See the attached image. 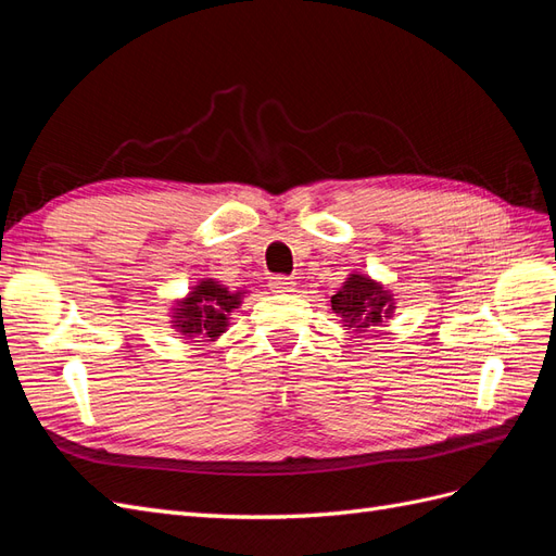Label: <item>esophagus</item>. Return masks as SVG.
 I'll return each mask as SVG.
<instances>
[{
    "mask_svg": "<svg viewBox=\"0 0 556 556\" xmlns=\"http://www.w3.org/2000/svg\"><path fill=\"white\" fill-rule=\"evenodd\" d=\"M274 292H292L294 290V278L290 276H274L271 278Z\"/></svg>",
    "mask_w": 556,
    "mask_h": 556,
    "instance_id": "obj_1",
    "label": "esophagus"
}]
</instances>
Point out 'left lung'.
Instances as JSON below:
<instances>
[{"label":"left lung","mask_w":556,"mask_h":556,"mask_svg":"<svg viewBox=\"0 0 556 556\" xmlns=\"http://www.w3.org/2000/svg\"><path fill=\"white\" fill-rule=\"evenodd\" d=\"M331 308L336 315L345 317V327L366 329L382 323L384 313L392 311V296L378 282L352 274L343 290L331 296Z\"/></svg>","instance_id":"obj_1"}]
</instances>
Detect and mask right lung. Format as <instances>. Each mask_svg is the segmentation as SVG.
<instances>
[{
  "label": "right lung",
  "instance_id": "1",
  "mask_svg": "<svg viewBox=\"0 0 556 556\" xmlns=\"http://www.w3.org/2000/svg\"><path fill=\"white\" fill-rule=\"evenodd\" d=\"M241 294H231L213 280L197 285V290L178 308L176 327L185 333H197L201 339H215L227 327V315L239 306Z\"/></svg>",
  "mask_w": 556,
  "mask_h": 556
}]
</instances>
